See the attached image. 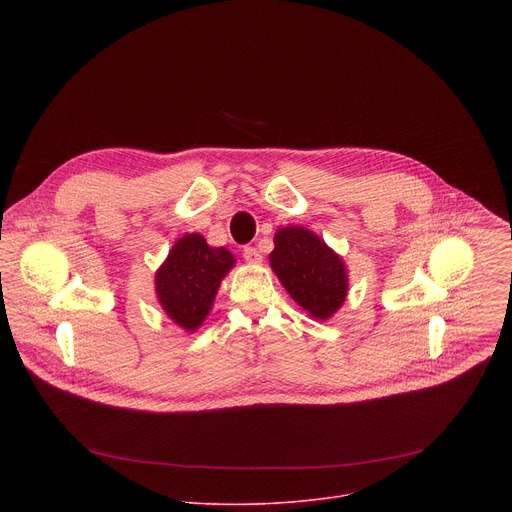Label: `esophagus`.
<instances>
[{
    "label": "esophagus",
    "mask_w": 512,
    "mask_h": 512,
    "mask_svg": "<svg viewBox=\"0 0 512 512\" xmlns=\"http://www.w3.org/2000/svg\"><path fill=\"white\" fill-rule=\"evenodd\" d=\"M243 257H245L247 263H253V265L261 263V253L255 247H245L243 249Z\"/></svg>",
    "instance_id": "obj_1"
}]
</instances>
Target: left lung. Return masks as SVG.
Returning a JSON list of instances; mask_svg holds the SVG:
<instances>
[{
	"instance_id": "8db88e82",
	"label": "left lung",
	"mask_w": 512,
	"mask_h": 512,
	"mask_svg": "<svg viewBox=\"0 0 512 512\" xmlns=\"http://www.w3.org/2000/svg\"><path fill=\"white\" fill-rule=\"evenodd\" d=\"M269 265L287 294L314 320H330L348 296L344 259L314 231L298 225L277 229Z\"/></svg>"
}]
</instances>
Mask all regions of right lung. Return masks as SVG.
Returning a JSON list of instances; mask_svg holds the SVG:
<instances>
[{"instance_id":"obj_1","label":"right lung","mask_w":512,"mask_h":512,"mask_svg":"<svg viewBox=\"0 0 512 512\" xmlns=\"http://www.w3.org/2000/svg\"><path fill=\"white\" fill-rule=\"evenodd\" d=\"M235 263L225 247H210L200 233H186L156 271L158 304L184 332L198 330Z\"/></svg>"}]
</instances>
